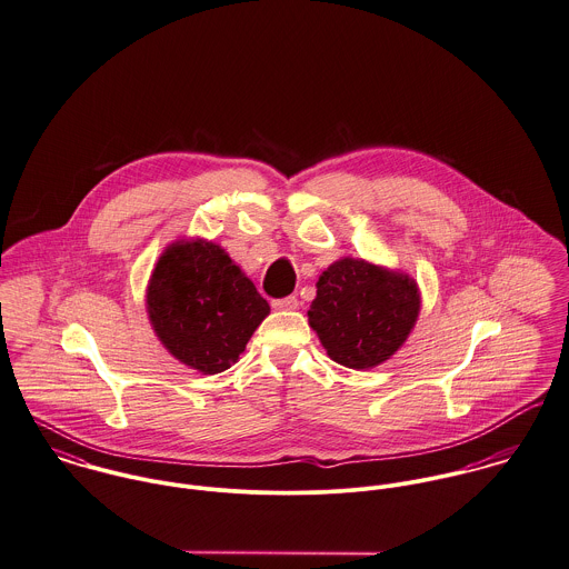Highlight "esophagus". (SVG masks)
<instances>
[{
	"instance_id": "34e87169",
	"label": "esophagus",
	"mask_w": 569,
	"mask_h": 569,
	"mask_svg": "<svg viewBox=\"0 0 569 569\" xmlns=\"http://www.w3.org/2000/svg\"><path fill=\"white\" fill-rule=\"evenodd\" d=\"M299 299L297 297H283V299H272L274 310H297Z\"/></svg>"
}]
</instances>
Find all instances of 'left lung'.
<instances>
[{
	"label": "left lung",
	"instance_id": "1",
	"mask_svg": "<svg viewBox=\"0 0 569 569\" xmlns=\"http://www.w3.org/2000/svg\"><path fill=\"white\" fill-rule=\"evenodd\" d=\"M316 288L310 325L327 356L349 369H371L388 360L419 316L417 283L365 259L331 263Z\"/></svg>",
	"mask_w": 569,
	"mask_h": 569
}]
</instances>
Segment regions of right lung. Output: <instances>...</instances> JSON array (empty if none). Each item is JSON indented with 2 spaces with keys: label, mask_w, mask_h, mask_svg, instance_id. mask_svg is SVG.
<instances>
[{
  "label": "right lung",
  "mask_w": 569,
  "mask_h": 569,
  "mask_svg": "<svg viewBox=\"0 0 569 569\" xmlns=\"http://www.w3.org/2000/svg\"><path fill=\"white\" fill-rule=\"evenodd\" d=\"M146 301L166 349L204 376L236 365L270 312L231 257L202 240L172 244L161 254Z\"/></svg>",
  "instance_id": "obj_1"
}]
</instances>
